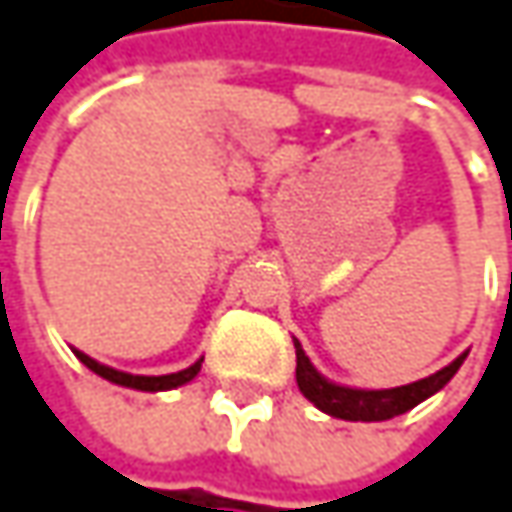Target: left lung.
<instances>
[{
	"mask_svg": "<svg viewBox=\"0 0 512 512\" xmlns=\"http://www.w3.org/2000/svg\"><path fill=\"white\" fill-rule=\"evenodd\" d=\"M466 354H460L454 363H448L445 369L434 372L431 378H422L416 384L407 387H393V390H351V387H340L325 381L313 363L307 360L304 349L296 343V384L304 393L307 401H313L322 413L337 416V419H349V422H384L401 416L407 410H413L419 401H425L428 395H434L442 390L454 372L460 369Z\"/></svg>",
	"mask_w": 512,
	"mask_h": 512,
	"instance_id": "left-lung-1",
	"label": "left lung"
}]
</instances>
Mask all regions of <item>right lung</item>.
Listing matches in <instances>:
<instances>
[{
	"label": "right lung",
	"instance_id": "1",
	"mask_svg": "<svg viewBox=\"0 0 512 512\" xmlns=\"http://www.w3.org/2000/svg\"><path fill=\"white\" fill-rule=\"evenodd\" d=\"M75 357L90 369L96 372L99 378L111 381V384H119V387H131V390H146V393H158V390H175L187 381H193L202 369V360H196L193 366L181 369V372H172V375H128V372H119V369H111V366H102L96 363L93 357H87L84 351H75Z\"/></svg>",
	"mask_w": 512,
	"mask_h": 512
}]
</instances>
